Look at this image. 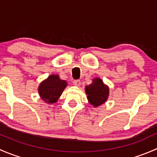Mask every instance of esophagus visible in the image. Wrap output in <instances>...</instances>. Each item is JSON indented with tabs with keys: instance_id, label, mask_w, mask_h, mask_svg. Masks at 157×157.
<instances>
[{
	"instance_id": "esophagus-1",
	"label": "esophagus",
	"mask_w": 157,
	"mask_h": 157,
	"mask_svg": "<svg viewBox=\"0 0 157 157\" xmlns=\"http://www.w3.org/2000/svg\"><path fill=\"white\" fill-rule=\"evenodd\" d=\"M73 83H74V85H75V86H80V84H81V82H80V80H74V81H73Z\"/></svg>"
}]
</instances>
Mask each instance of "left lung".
Returning <instances> with one entry per match:
<instances>
[{
  "mask_svg": "<svg viewBox=\"0 0 157 157\" xmlns=\"http://www.w3.org/2000/svg\"><path fill=\"white\" fill-rule=\"evenodd\" d=\"M89 103L96 108L105 103L109 96V87L99 77H95L90 85L85 86Z\"/></svg>",
  "mask_w": 157,
  "mask_h": 157,
  "instance_id": "left-lung-1",
  "label": "left lung"
}]
</instances>
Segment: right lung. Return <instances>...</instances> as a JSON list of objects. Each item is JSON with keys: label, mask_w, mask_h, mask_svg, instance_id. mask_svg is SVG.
<instances>
[{"label": "right lung", "mask_w": 157, "mask_h": 157, "mask_svg": "<svg viewBox=\"0 0 157 157\" xmlns=\"http://www.w3.org/2000/svg\"><path fill=\"white\" fill-rule=\"evenodd\" d=\"M67 86V82L60 79L58 74H51L39 83L38 92L44 102L52 105L58 102Z\"/></svg>", "instance_id": "obj_1"}]
</instances>
